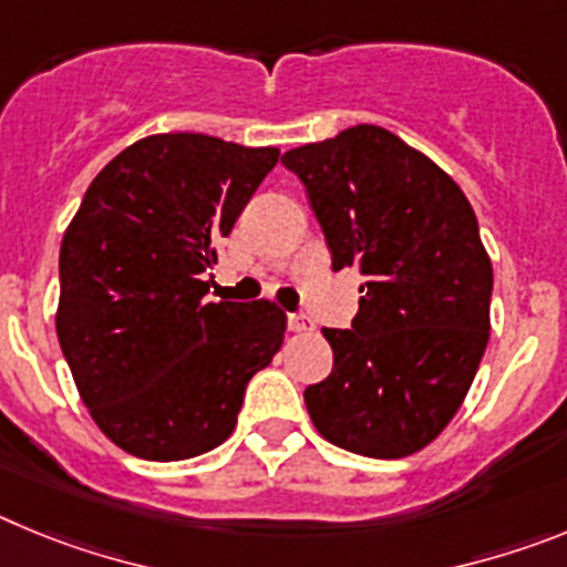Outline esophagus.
I'll return each instance as SVG.
<instances>
[{
	"label": "esophagus",
	"mask_w": 567,
	"mask_h": 567,
	"mask_svg": "<svg viewBox=\"0 0 567 567\" xmlns=\"http://www.w3.org/2000/svg\"><path fill=\"white\" fill-rule=\"evenodd\" d=\"M287 323H289V329H292V332H315L312 318H307V315H289Z\"/></svg>",
	"instance_id": "34e87169"
}]
</instances>
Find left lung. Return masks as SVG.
<instances>
[{
    "mask_svg": "<svg viewBox=\"0 0 567 567\" xmlns=\"http://www.w3.org/2000/svg\"><path fill=\"white\" fill-rule=\"evenodd\" d=\"M307 187L332 269L363 275L334 365L307 385L329 443L363 457L420 452L457 414L488 343L494 272L477 215L432 158L374 124L284 153Z\"/></svg>",
    "mask_w": 567,
    "mask_h": 567,
    "instance_id": "8db88e82",
    "label": "left lung"
}]
</instances>
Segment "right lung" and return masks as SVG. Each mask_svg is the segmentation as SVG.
I'll return each mask as SVG.
<instances>
[{
  "mask_svg": "<svg viewBox=\"0 0 567 567\" xmlns=\"http://www.w3.org/2000/svg\"><path fill=\"white\" fill-rule=\"evenodd\" d=\"M275 147L147 135L93 178L59 252L56 334L96 425L133 457H198L233 434L287 315L207 300L215 240L278 164Z\"/></svg>",
  "mask_w": 567,
  "mask_h": 567,
  "instance_id": "right-lung-1",
  "label": "right lung"
}]
</instances>
